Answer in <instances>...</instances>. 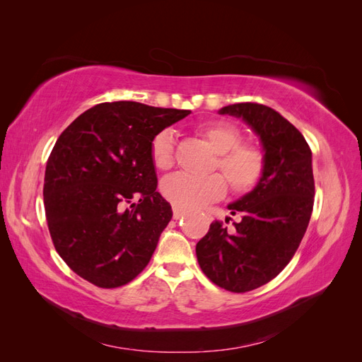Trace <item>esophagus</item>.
I'll return each instance as SVG.
<instances>
[{"label":"esophagus","mask_w":362,"mask_h":362,"mask_svg":"<svg viewBox=\"0 0 362 362\" xmlns=\"http://www.w3.org/2000/svg\"><path fill=\"white\" fill-rule=\"evenodd\" d=\"M172 210H173V218H175V221H178V218L185 216V211L181 210V208H178V206H173Z\"/></svg>","instance_id":"34e87169"}]
</instances>
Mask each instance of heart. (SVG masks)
Instances as JSON below:
<instances>
[{"label":"heart","mask_w":362,"mask_h":362,"mask_svg":"<svg viewBox=\"0 0 362 362\" xmlns=\"http://www.w3.org/2000/svg\"><path fill=\"white\" fill-rule=\"evenodd\" d=\"M198 131L218 154L214 169L222 170L233 193L243 194L257 187L264 175V152L257 145L240 144L242 134L237 127L222 120L204 122L198 127ZM149 152L156 169L164 172L173 166V136L169 129H163L152 137ZM225 192L226 182L218 173L202 178L177 173L161 184L164 198L181 210L201 208L221 199Z\"/></svg>","instance_id":"b5f03b06"}]
</instances>
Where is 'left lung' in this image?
I'll list each match as a JSON object with an SVG mask.
<instances>
[{
  "mask_svg": "<svg viewBox=\"0 0 362 362\" xmlns=\"http://www.w3.org/2000/svg\"><path fill=\"white\" fill-rule=\"evenodd\" d=\"M218 113L252 128L266 168L255 189L228 205L233 216H242L234 231L213 222L196 245V257L216 286L245 293L278 276L302 242L314 205L313 154L300 131L267 105L240 103Z\"/></svg>",
  "mask_w": 362,
  "mask_h": 362,
  "instance_id": "obj_1",
  "label": "left lung"
}]
</instances>
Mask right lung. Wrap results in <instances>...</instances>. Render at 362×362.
<instances>
[{
  "label": "right lung",
  "mask_w": 362,
  "mask_h": 362,
  "mask_svg": "<svg viewBox=\"0 0 362 362\" xmlns=\"http://www.w3.org/2000/svg\"><path fill=\"white\" fill-rule=\"evenodd\" d=\"M190 110L134 101L98 104L54 145L43 202L52 243L83 279L101 288L133 281L172 218L156 190L151 140Z\"/></svg>",
  "instance_id": "obj_1"
}]
</instances>
